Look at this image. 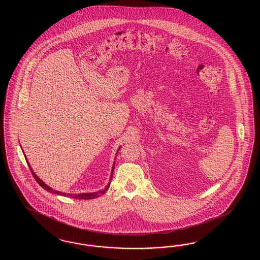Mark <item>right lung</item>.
<instances>
[{"mask_svg": "<svg viewBox=\"0 0 260 260\" xmlns=\"http://www.w3.org/2000/svg\"><path fill=\"white\" fill-rule=\"evenodd\" d=\"M21 148H22V147H21ZM120 149H121V147H119L118 150H117V152H116V155H117V153H118V151ZM24 157H25V155H24ZM115 158H116V156H115ZM115 158H114V160H115ZM25 159H26V158H25ZM26 161H27V159H26ZM27 163H28V161H27ZM114 165H115V161L113 162V165H112V170H111V173H110V182H109V184L106 186V188H105V189H101V190H98V191H95V192H83V193H73V194H71V193H66V192H62V191L56 190V189H53L52 188H50L49 186H47V184H46L45 182L42 181V180L40 179L39 177L37 176V174L33 172L31 167H30L29 163H28V166H29V169H30V171H31L33 177L35 178V180H36V181L38 182V184H39L40 186H41L43 189H46V190H47V191H48V192H50V193H55V194H59V196L71 197V198H74V199H83V200H87V199H93V198H97V197H99L100 196L104 194V193H105V191L110 188V181H111L112 174H113V170H114Z\"/></svg>", "mask_w": 260, "mask_h": 260, "instance_id": "add662e5", "label": "right lung"}]
</instances>
